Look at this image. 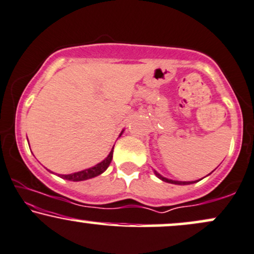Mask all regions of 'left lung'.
Listing matches in <instances>:
<instances>
[{
    "label": "left lung",
    "mask_w": 254,
    "mask_h": 254,
    "mask_svg": "<svg viewBox=\"0 0 254 254\" xmlns=\"http://www.w3.org/2000/svg\"><path fill=\"white\" fill-rule=\"evenodd\" d=\"M155 175H156L158 179H161L162 181L168 182V183H173V185H181V186H183V185H191V183L197 182V181H174V180H169V179H167V177H163L162 175H160V174H158L157 172H155ZM198 181H200V180H198Z\"/></svg>",
    "instance_id": "obj_1"
}]
</instances>
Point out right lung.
Listing matches in <instances>:
<instances>
[{
  "label": "right lung",
  "instance_id": "1",
  "mask_svg": "<svg viewBox=\"0 0 254 254\" xmlns=\"http://www.w3.org/2000/svg\"><path fill=\"white\" fill-rule=\"evenodd\" d=\"M122 133H123V131L121 132V135ZM112 155H114V148H112V150L110 151V154L108 155V157H106L105 160L100 162V163L96 164L94 167L88 168V169H85V170H81V172L68 174V175H61V177L65 180H68V181H85V180L96 177L98 175H100V174H103L106 169H108V167L110 166V163H111V161H112Z\"/></svg>",
  "mask_w": 254,
  "mask_h": 254
}]
</instances>
